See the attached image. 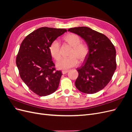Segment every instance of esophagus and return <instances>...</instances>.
I'll return each mask as SVG.
<instances>
[{
  "mask_svg": "<svg viewBox=\"0 0 132 132\" xmlns=\"http://www.w3.org/2000/svg\"><path fill=\"white\" fill-rule=\"evenodd\" d=\"M68 71H69V70H62V72L63 74H66V73H67L68 72Z\"/></svg>",
  "mask_w": 132,
  "mask_h": 132,
  "instance_id": "obj_1",
  "label": "esophagus"
}]
</instances>
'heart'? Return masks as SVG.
Listing matches in <instances>:
<instances>
[{
  "instance_id": "b5f03b06",
  "label": "heart",
  "mask_w": 132,
  "mask_h": 132,
  "mask_svg": "<svg viewBox=\"0 0 132 132\" xmlns=\"http://www.w3.org/2000/svg\"><path fill=\"white\" fill-rule=\"evenodd\" d=\"M69 45L73 47L68 58H62L56 63V66L59 69H68L77 65L78 60L80 62L85 61L89 53V47L85 43L81 42V38L75 34H69L63 38ZM51 55L55 60H58L61 56V46L58 40H54L50 46Z\"/></svg>"
}]
</instances>
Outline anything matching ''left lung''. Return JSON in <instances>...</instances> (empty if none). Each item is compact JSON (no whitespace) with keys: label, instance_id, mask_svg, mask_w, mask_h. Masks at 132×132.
Masks as SVG:
<instances>
[{"label":"left lung","instance_id":"8db88e82","mask_svg":"<svg viewBox=\"0 0 132 132\" xmlns=\"http://www.w3.org/2000/svg\"><path fill=\"white\" fill-rule=\"evenodd\" d=\"M81 37L89 47V53L81 67L75 84L85 94H95L102 90L110 81L117 64L116 49L105 35L87 27L70 28L68 30Z\"/></svg>","mask_w":132,"mask_h":132}]
</instances>
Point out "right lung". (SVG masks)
<instances>
[{"instance_id":"add662e5","label":"right lung","mask_w":132,"mask_h":132,"mask_svg":"<svg viewBox=\"0 0 132 132\" xmlns=\"http://www.w3.org/2000/svg\"><path fill=\"white\" fill-rule=\"evenodd\" d=\"M66 29L42 27L23 39L16 63L22 81L34 93L45 96L58 89L62 75L56 70L50 52L51 43L67 32Z\"/></svg>"}]
</instances>
